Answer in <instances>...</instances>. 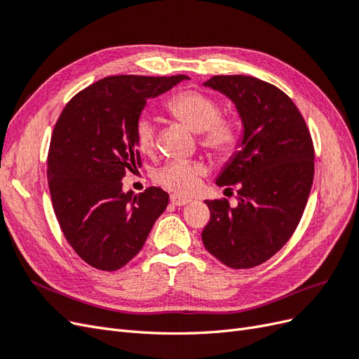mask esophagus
Wrapping results in <instances>:
<instances>
[{
  "mask_svg": "<svg viewBox=\"0 0 359 359\" xmlns=\"http://www.w3.org/2000/svg\"><path fill=\"white\" fill-rule=\"evenodd\" d=\"M190 202H191V199L178 196V194H172V196H170V203L175 205V206H182V205H187Z\"/></svg>",
  "mask_w": 359,
  "mask_h": 359,
  "instance_id": "1",
  "label": "esophagus"
}]
</instances>
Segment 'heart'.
Listing matches in <instances>:
<instances>
[{
	"mask_svg": "<svg viewBox=\"0 0 359 359\" xmlns=\"http://www.w3.org/2000/svg\"><path fill=\"white\" fill-rule=\"evenodd\" d=\"M168 112L201 133V145L219 157H229L240 142V132L232 118L220 116V106L212 97L196 90L173 95L166 104ZM135 137L142 153H151L156 147V124L148 116H140L135 127ZM203 168L196 163L172 161L156 172V181L172 191L191 194L198 190Z\"/></svg>",
	"mask_w": 359,
	"mask_h": 359,
	"instance_id": "obj_1",
	"label": "heart"
}]
</instances>
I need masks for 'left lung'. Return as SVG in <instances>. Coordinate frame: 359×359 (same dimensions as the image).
Returning a JSON list of instances; mask_svg holds the SVG:
<instances>
[{"mask_svg":"<svg viewBox=\"0 0 359 359\" xmlns=\"http://www.w3.org/2000/svg\"><path fill=\"white\" fill-rule=\"evenodd\" d=\"M203 86L235 104L243 136L215 178L220 187L236 184L238 203L205 201L211 219L202 241L226 266L253 268L274 256L301 220L314 175L311 136L295 103L265 81L222 74Z\"/></svg>","mask_w":359,"mask_h":359,"instance_id":"obj_1","label":"left lung"}]
</instances>
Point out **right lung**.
Listing matches in <instances>:
<instances>
[{"label": "right lung", "mask_w": 359, "mask_h": 359, "mask_svg": "<svg viewBox=\"0 0 359 359\" xmlns=\"http://www.w3.org/2000/svg\"><path fill=\"white\" fill-rule=\"evenodd\" d=\"M186 79L109 76L76 94L58 118L48 154L53 211L74 252L97 269L132 260L166 210V191L126 193L121 181L140 166L135 127L147 100Z\"/></svg>", "instance_id": "1"}]
</instances>
